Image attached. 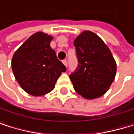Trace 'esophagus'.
Returning a JSON list of instances; mask_svg holds the SVG:
<instances>
[{
	"mask_svg": "<svg viewBox=\"0 0 134 134\" xmlns=\"http://www.w3.org/2000/svg\"><path fill=\"white\" fill-rule=\"evenodd\" d=\"M62 62H63V64L67 67V65H68V62H67V61H66V60H63V61H62Z\"/></svg>",
	"mask_w": 134,
	"mask_h": 134,
	"instance_id": "34e87169",
	"label": "esophagus"
}]
</instances>
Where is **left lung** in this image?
<instances>
[{
    "label": "left lung",
    "instance_id": "obj_1",
    "mask_svg": "<svg viewBox=\"0 0 134 134\" xmlns=\"http://www.w3.org/2000/svg\"><path fill=\"white\" fill-rule=\"evenodd\" d=\"M78 67L69 76L75 91L85 99L104 95L115 78L117 64L102 39L91 31H84L73 42Z\"/></svg>",
    "mask_w": 134,
    "mask_h": 134
}]
</instances>
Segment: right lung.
I'll use <instances>...</instances> for the list:
<instances>
[{
    "label": "right lung",
    "instance_id": "right-lung-1",
    "mask_svg": "<svg viewBox=\"0 0 134 134\" xmlns=\"http://www.w3.org/2000/svg\"><path fill=\"white\" fill-rule=\"evenodd\" d=\"M53 37L37 32L30 36L15 52L12 58L14 77L21 88L32 96L51 92L65 66L51 48Z\"/></svg>",
    "mask_w": 134,
    "mask_h": 134
}]
</instances>
